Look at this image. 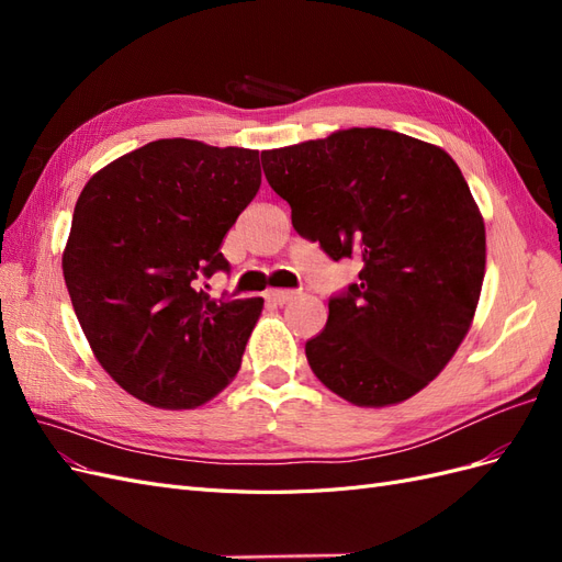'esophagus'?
<instances>
[{"label":"esophagus","instance_id":"1","mask_svg":"<svg viewBox=\"0 0 562 562\" xmlns=\"http://www.w3.org/2000/svg\"><path fill=\"white\" fill-rule=\"evenodd\" d=\"M265 297L269 302H274V304H288V302L297 297V293L295 291H281V288H271V291L265 293Z\"/></svg>","mask_w":562,"mask_h":562}]
</instances>
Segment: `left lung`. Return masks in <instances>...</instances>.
Listing matches in <instances>:
<instances>
[{"mask_svg":"<svg viewBox=\"0 0 562 562\" xmlns=\"http://www.w3.org/2000/svg\"><path fill=\"white\" fill-rule=\"evenodd\" d=\"M293 227L359 281L330 297L304 351L333 394L361 407L415 396L467 337L485 277V225L446 149L386 128L262 151Z\"/></svg>","mask_w":562,"mask_h":562,"instance_id":"8db88e82","label":"left lung"}]
</instances>
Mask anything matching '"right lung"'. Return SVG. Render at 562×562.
<instances>
[{"mask_svg": "<svg viewBox=\"0 0 562 562\" xmlns=\"http://www.w3.org/2000/svg\"><path fill=\"white\" fill-rule=\"evenodd\" d=\"M260 151L166 138L108 164L83 187L63 274L98 363L138 401L192 411L241 368L262 297L211 300L229 271L225 234L258 194Z\"/></svg>", "mask_w": 562, "mask_h": 562, "instance_id": "add662e5", "label": "right lung"}]
</instances>
